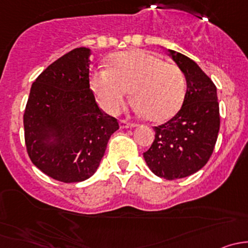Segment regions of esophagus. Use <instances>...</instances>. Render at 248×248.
Instances as JSON below:
<instances>
[{
  "instance_id": "1",
  "label": "esophagus",
  "mask_w": 248,
  "mask_h": 248,
  "mask_svg": "<svg viewBox=\"0 0 248 248\" xmlns=\"http://www.w3.org/2000/svg\"><path fill=\"white\" fill-rule=\"evenodd\" d=\"M136 126V124H131V122H127L124 121V120H121V121H120V127H121V128H133V127Z\"/></svg>"
}]
</instances>
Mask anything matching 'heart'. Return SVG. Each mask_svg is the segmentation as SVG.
Listing matches in <instances>:
<instances>
[{"instance_id":"1","label":"heart","mask_w":248,"mask_h":248,"mask_svg":"<svg viewBox=\"0 0 248 248\" xmlns=\"http://www.w3.org/2000/svg\"><path fill=\"white\" fill-rule=\"evenodd\" d=\"M90 86L99 107L110 115L120 111L129 89L134 111L158 122L170 119L181 108L186 78L179 67L157 55L129 50L114 55L109 67L93 69Z\"/></svg>"}]
</instances>
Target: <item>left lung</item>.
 <instances>
[{
  "label": "left lung",
  "instance_id": "obj_1",
  "mask_svg": "<svg viewBox=\"0 0 248 248\" xmlns=\"http://www.w3.org/2000/svg\"><path fill=\"white\" fill-rule=\"evenodd\" d=\"M169 56L186 78L181 109L169 121L155 127V140L144 152L150 170L159 177L189 176L207 163L219 131L217 89L189 57L168 49Z\"/></svg>",
  "mask_w": 248,
  "mask_h": 248
}]
</instances>
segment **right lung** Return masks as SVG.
<instances>
[{"label": "right lung", "instance_id": "right-lung-1", "mask_svg": "<svg viewBox=\"0 0 248 248\" xmlns=\"http://www.w3.org/2000/svg\"><path fill=\"white\" fill-rule=\"evenodd\" d=\"M92 51L77 47L46 67L32 84L24 114L32 163L61 182L96 172L119 122L104 114L90 90Z\"/></svg>", "mask_w": 248, "mask_h": 248}]
</instances>
